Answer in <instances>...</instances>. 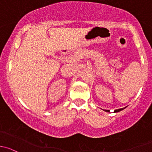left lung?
<instances>
[{
  "label": "left lung",
  "instance_id": "8db88e82",
  "mask_svg": "<svg viewBox=\"0 0 152 152\" xmlns=\"http://www.w3.org/2000/svg\"><path fill=\"white\" fill-rule=\"evenodd\" d=\"M125 107H124V108H120V109H118V110H114V112L115 113H116V112H119V111H121V110H124V109ZM105 111H107V112H110V110H104Z\"/></svg>",
  "mask_w": 152,
  "mask_h": 152
}]
</instances>
